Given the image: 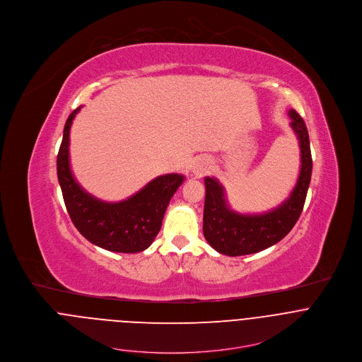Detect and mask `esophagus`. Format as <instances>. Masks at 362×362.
I'll use <instances>...</instances> for the list:
<instances>
[{"mask_svg": "<svg viewBox=\"0 0 362 362\" xmlns=\"http://www.w3.org/2000/svg\"><path fill=\"white\" fill-rule=\"evenodd\" d=\"M207 170V164L206 161H204V160H201L199 163H197V165H195V168H194V174L197 175V177H202L204 174H205V171Z\"/></svg>", "mask_w": 362, "mask_h": 362, "instance_id": "34e87169", "label": "esophagus"}]
</instances>
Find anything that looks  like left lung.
I'll return each mask as SVG.
<instances>
[{"label":"left lung","instance_id":"left-lung-1","mask_svg":"<svg viewBox=\"0 0 362 362\" xmlns=\"http://www.w3.org/2000/svg\"><path fill=\"white\" fill-rule=\"evenodd\" d=\"M288 115L300 142L301 168L294 189L281 205L259 214L237 213L228 207L223 185L214 177L205 178L204 235L218 254L241 257L260 252L283 240L300 218L312 174L310 136L298 112L290 110Z\"/></svg>","mask_w":362,"mask_h":362}]
</instances>
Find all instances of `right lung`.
<instances>
[{
	"label": "right lung",
	"mask_w": 362,
	"mask_h": 362,
	"mask_svg": "<svg viewBox=\"0 0 362 362\" xmlns=\"http://www.w3.org/2000/svg\"><path fill=\"white\" fill-rule=\"evenodd\" d=\"M79 110H74L65 122L57 156V175L68 214L78 231L100 248L122 254L145 251L158 234L165 209L184 175H160L121 202L110 204L92 197L76 182L69 165V129Z\"/></svg>",
	"instance_id": "add662e5"
}]
</instances>
